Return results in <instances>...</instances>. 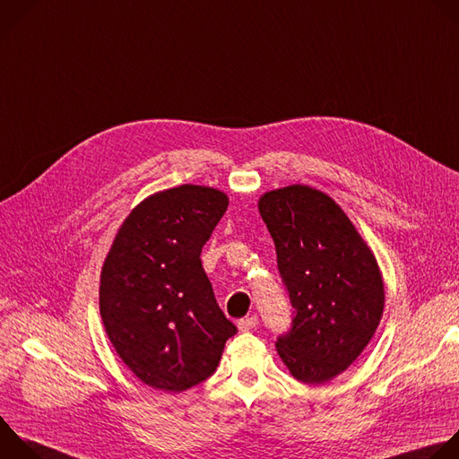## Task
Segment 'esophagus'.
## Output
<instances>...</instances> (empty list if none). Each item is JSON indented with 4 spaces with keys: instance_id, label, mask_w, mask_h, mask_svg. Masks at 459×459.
<instances>
[{
    "instance_id": "34e87169",
    "label": "esophagus",
    "mask_w": 459,
    "mask_h": 459,
    "mask_svg": "<svg viewBox=\"0 0 459 459\" xmlns=\"http://www.w3.org/2000/svg\"><path fill=\"white\" fill-rule=\"evenodd\" d=\"M255 326H257V317H255V316L243 317V319H239V321H238V328H239V332H248V330H252V328H255Z\"/></svg>"
}]
</instances>
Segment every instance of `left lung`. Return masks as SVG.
Instances as JSON below:
<instances>
[{
	"instance_id": "obj_1",
	"label": "left lung",
	"mask_w": 459,
	"mask_h": 459,
	"mask_svg": "<svg viewBox=\"0 0 459 459\" xmlns=\"http://www.w3.org/2000/svg\"><path fill=\"white\" fill-rule=\"evenodd\" d=\"M259 212L293 308L277 353L299 382H328L351 366L380 323L377 259L344 211L308 186L266 193Z\"/></svg>"
}]
</instances>
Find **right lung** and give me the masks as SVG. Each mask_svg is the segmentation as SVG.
Listing matches in <instances>:
<instances>
[{
	"label": "right lung",
	"mask_w": 459,
	"mask_h": 459,
	"mask_svg": "<svg viewBox=\"0 0 459 459\" xmlns=\"http://www.w3.org/2000/svg\"><path fill=\"white\" fill-rule=\"evenodd\" d=\"M227 205L221 191L202 186L152 195L126 218L104 261L106 333L151 387L182 393L207 380L238 332L200 259Z\"/></svg>",
	"instance_id": "1"
}]
</instances>
